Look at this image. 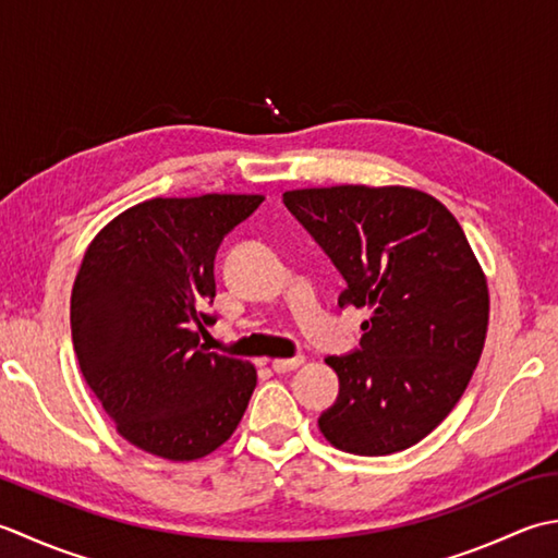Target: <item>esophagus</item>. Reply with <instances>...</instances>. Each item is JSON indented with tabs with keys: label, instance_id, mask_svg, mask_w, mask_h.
Wrapping results in <instances>:
<instances>
[{
	"label": "esophagus",
	"instance_id": "obj_1",
	"mask_svg": "<svg viewBox=\"0 0 558 558\" xmlns=\"http://www.w3.org/2000/svg\"><path fill=\"white\" fill-rule=\"evenodd\" d=\"M303 356H295V359H277V361H271V368H275L277 373H291V371H295V368H301L303 366Z\"/></svg>",
	"mask_w": 558,
	"mask_h": 558
}]
</instances>
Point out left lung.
<instances>
[{
    "mask_svg": "<svg viewBox=\"0 0 558 558\" xmlns=\"http://www.w3.org/2000/svg\"><path fill=\"white\" fill-rule=\"evenodd\" d=\"M283 204L347 279L339 305L368 308L361 349L325 363L339 397L317 418L351 454H392L426 438L468 388L488 327V287L458 219L428 192L335 185Z\"/></svg>",
    "mask_w": 558,
    "mask_h": 558,
    "instance_id": "obj_1",
    "label": "left lung"
}]
</instances>
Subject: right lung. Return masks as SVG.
<instances>
[{
    "instance_id": "obj_1",
    "label": "right lung",
    "mask_w": 558,
    "mask_h": 558,
    "mask_svg": "<svg viewBox=\"0 0 558 558\" xmlns=\"http://www.w3.org/2000/svg\"><path fill=\"white\" fill-rule=\"evenodd\" d=\"M263 195L154 197L88 243L72 289V342L118 434L192 462L233 436L257 385L250 361L199 344L214 317V257Z\"/></svg>"
}]
</instances>
